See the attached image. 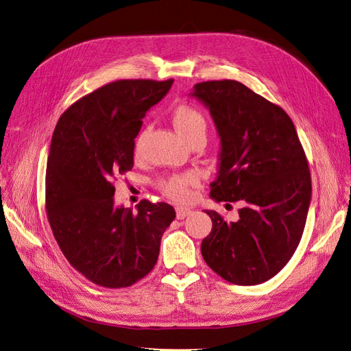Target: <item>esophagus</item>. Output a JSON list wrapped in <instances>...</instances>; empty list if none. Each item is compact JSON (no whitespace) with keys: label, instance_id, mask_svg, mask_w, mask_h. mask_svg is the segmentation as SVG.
Returning <instances> with one entry per match:
<instances>
[{"label":"esophagus","instance_id":"1","mask_svg":"<svg viewBox=\"0 0 351 351\" xmlns=\"http://www.w3.org/2000/svg\"><path fill=\"white\" fill-rule=\"evenodd\" d=\"M176 214H177V219H184L187 215L192 214V210L187 209V208H177Z\"/></svg>","mask_w":351,"mask_h":351}]
</instances>
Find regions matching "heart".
<instances>
[{"instance_id":"b5f03b06","label":"heart","mask_w":351,"mask_h":351,"mask_svg":"<svg viewBox=\"0 0 351 351\" xmlns=\"http://www.w3.org/2000/svg\"><path fill=\"white\" fill-rule=\"evenodd\" d=\"M171 120L176 130L190 143L195 139H205L208 132L206 117L199 110L190 105H178L171 112ZM143 134L137 137L134 142V155L137 156L142 149ZM196 183V176L192 173L174 174L161 182L162 192L173 200L183 202L189 197V189Z\"/></svg>"}]
</instances>
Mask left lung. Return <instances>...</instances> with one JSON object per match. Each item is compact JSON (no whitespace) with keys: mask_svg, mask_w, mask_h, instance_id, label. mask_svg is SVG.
<instances>
[{"mask_svg":"<svg viewBox=\"0 0 351 351\" xmlns=\"http://www.w3.org/2000/svg\"><path fill=\"white\" fill-rule=\"evenodd\" d=\"M219 137L215 202L241 200L236 222L205 210L212 231L202 256L222 278L254 285L277 275L299 246L312 199L309 165L287 112L236 80L197 83Z\"/></svg>","mask_w":351,"mask_h":351,"instance_id":"obj_1","label":"left lung"}]
</instances>
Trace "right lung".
I'll return each instance as SVG.
<instances>
[{
	"instance_id": "add662e5",
	"label": "right lung",
	"mask_w": 351,
	"mask_h": 351,
	"mask_svg": "<svg viewBox=\"0 0 351 351\" xmlns=\"http://www.w3.org/2000/svg\"><path fill=\"white\" fill-rule=\"evenodd\" d=\"M173 79L117 80L86 95L60 117L47 161V214L61 252L89 281L120 289L149 274L171 205L142 200L117 206L114 178L133 168L134 139Z\"/></svg>"
}]
</instances>
